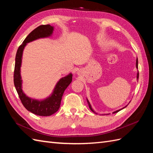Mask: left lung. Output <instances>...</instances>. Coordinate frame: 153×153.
<instances>
[{
	"label": "left lung",
	"instance_id": "left-lung-1",
	"mask_svg": "<svg viewBox=\"0 0 153 153\" xmlns=\"http://www.w3.org/2000/svg\"><path fill=\"white\" fill-rule=\"evenodd\" d=\"M136 68H137V69H138V59L137 58V60H136ZM137 81H138V79H139V71H137ZM87 103H88V105H89V108L91 109V110L92 112H93L94 113H95V114H97L95 111H94V110H93V108H92V107H91V104H90V102H89V101L88 100V99H87ZM127 106H126L125 107H123V108H121V109H119V110H116V111H114V112H113L112 113L113 114H114V113H116V112H119L120 110H122L123 108H126Z\"/></svg>",
	"mask_w": 153,
	"mask_h": 153
}]
</instances>
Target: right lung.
Returning <instances> with one entry per match:
<instances>
[{
  "mask_svg": "<svg viewBox=\"0 0 153 153\" xmlns=\"http://www.w3.org/2000/svg\"><path fill=\"white\" fill-rule=\"evenodd\" d=\"M54 27L51 25H41L35 28L29 34L22 44L19 47L16 55L15 67L14 72V83L16 89L20 99L22 103L28 111L35 115L48 116L56 112L60 108L61 100L64 91L72 81V74H69L62 77L55 85L51 95L43 100H37L30 98L22 90V79L20 74L23 51L28 43L38 39L46 38L52 35Z\"/></svg>",
  "mask_w": 153,
  "mask_h": 153,
  "instance_id": "right-lung-1",
  "label": "right lung"
}]
</instances>
